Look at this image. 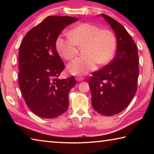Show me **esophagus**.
Masks as SVG:
<instances>
[{"label": "esophagus", "mask_w": 154, "mask_h": 154, "mask_svg": "<svg viewBox=\"0 0 154 154\" xmlns=\"http://www.w3.org/2000/svg\"><path fill=\"white\" fill-rule=\"evenodd\" d=\"M75 79H76L78 81H82L84 80V77H76Z\"/></svg>", "instance_id": "obj_1"}]
</instances>
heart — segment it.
<instances>
[{
  "mask_svg": "<svg viewBox=\"0 0 154 154\" xmlns=\"http://www.w3.org/2000/svg\"><path fill=\"white\" fill-rule=\"evenodd\" d=\"M69 36H59L55 42L58 53L67 60H71L78 53V47H84L85 56L69 63L67 69L73 75L83 76L94 70L97 63L106 65L112 60L116 48V38L109 30H100L95 25L82 23L69 32Z\"/></svg>",
  "mask_w": 154,
  "mask_h": 154,
  "instance_id": "heart-1",
  "label": "heart"
}]
</instances>
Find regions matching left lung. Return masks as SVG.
I'll return each instance as SVG.
<instances>
[{
    "label": "left lung",
    "instance_id": "1",
    "mask_svg": "<svg viewBox=\"0 0 154 154\" xmlns=\"http://www.w3.org/2000/svg\"><path fill=\"white\" fill-rule=\"evenodd\" d=\"M101 16L116 35V54L104 68L94 72L89 85L93 109L104 116H112L125 109L135 95L138 55L134 41L123 26L109 16Z\"/></svg>",
    "mask_w": 154,
    "mask_h": 154
}]
</instances>
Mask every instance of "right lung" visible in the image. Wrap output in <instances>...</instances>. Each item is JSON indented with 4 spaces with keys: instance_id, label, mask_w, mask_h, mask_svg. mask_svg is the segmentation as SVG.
I'll use <instances>...</instances> for the list:
<instances>
[{
    "instance_id": "right-lung-1",
    "label": "right lung",
    "mask_w": 154,
    "mask_h": 154,
    "mask_svg": "<svg viewBox=\"0 0 154 154\" xmlns=\"http://www.w3.org/2000/svg\"><path fill=\"white\" fill-rule=\"evenodd\" d=\"M77 18L50 16L29 31L19 50L18 83L28 108L44 119H53L68 109L74 77L60 79L64 63L55 42L61 32Z\"/></svg>"
}]
</instances>
